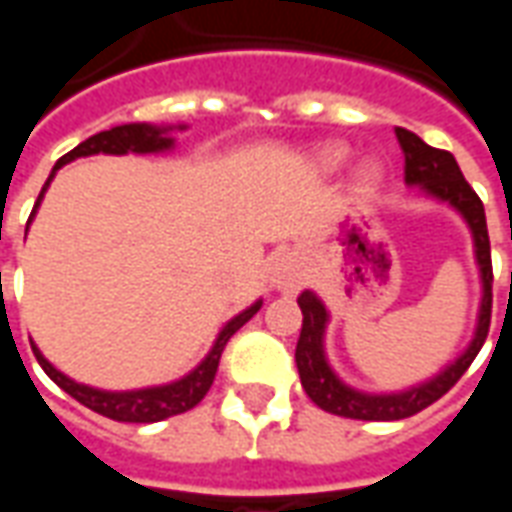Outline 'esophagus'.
Returning <instances> with one entry per match:
<instances>
[{"label": "esophagus", "mask_w": 512, "mask_h": 512, "mask_svg": "<svg viewBox=\"0 0 512 512\" xmlns=\"http://www.w3.org/2000/svg\"><path fill=\"white\" fill-rule=\"evenodd\" d=\"M268 282L271 288L285 293V296H293L304 288V271L301 266L293 260V257H279L277 263L271 266V274H268Z\"/></svg>", "instance_id": "obj_1"}]
</instances>
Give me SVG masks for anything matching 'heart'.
<instances>
[{"instance_id": "obj_1", "label": "heart", "mask_w": 512, "mask_h": 512, "mask_svg": "<svg viewBox=\"0 0 512 512\" xmlns=\"http://www.w3.org/2000/svg\"><path fill=\"white\" fill-rule=\"evenodd\" d=\"M345 156H348V147L345 145H326L318 150V164L323 169H334L343 164ZM378 183H381L378 161H362L351 172V191H354L356 197H370L378 189Z\"/></svg>"}]
</instances>
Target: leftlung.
Here are the masks:
<instances>
[{"instance_id": "1", "label": "left lung", "mask_w": 512, "mask_h": 512, "mask_svg": "<svg viewBox=\"0 0 512 512\" xmlns=\"http://www.w3.org/2000/svg\"><path fill=\"white\" fill-rule=\"evenodd\" d=\"M395 136L400 142V150H403V158H406V167H403L406 186H417L430 200L450 205L469 227L483 296H480V310H477L472 340L450 365L441 367L436 376L425 378L414 386H406V389H397V392H365V389L345 384L326 356V326L332 321V315L326 310L321 296L312 290L301 293L299 307L304 321H301L299 343H296V367H299L304 392L310 395L315 406L329 411V414L367 419V422L406 419L422 408H428L430 403H436L441 395H447L452 386L458 384V378L466 373V367L472 365L474 356L480 354L485 337H488V326H491L494 271H491V241H488V227H485L483 202L466 183L452 153L430 147L428 142H422L417 134H411L406 128H395Z\"/></svg>"}]
</instances>
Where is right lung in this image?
Here are the masks:
<instances>
[{"label":"right lung","mask_w":512,"mask_h":512,"mask_svg":"<svg viewBox=\"0 0 512 512\" xmlns=\"http://www.w3.org/2000/svg\"><path fill=\"white\" fill-rule=\"evenodd\" d=\"M189 126H153V123H126V126H115L109 131H101V134L84 139L82 145H76L71 153L54 164L49 180L43 183L40 189V197L35 202V208L29 213L27 230L35 213H38L40 202H43V194L49 191L51 180L57 175V169H62L65 164H71L76 158L84 156H128V153H136V156H158V153H169L175 147V136L172 131H186ZM263 307V299H257L255 304H249L244 312L233 315L230 321L224 323L216 340H213L211 351L205 354L200 365L189 370L186 376L178 378V381H169V384L158 386H142V389H126V392H112V389H98V386L79 384L73 381L71 376L60 373L57 367L51 365L46 356L40 354V348L32 343V351H35V359L40 362V367L46 370V376L54 381V384L65 389L68 395L76 397L82 406L93 408L95 414H104L109 419H117V422H161V419L175 417V414H183L200 403L202 397L208 395L213 378H216V367H219V359H222V351L227 340L233 337L241 326H244L257 310Z\"/></svg>","instance_id":"1"}]
</instances>
